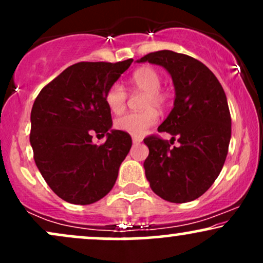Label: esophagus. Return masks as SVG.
I'll return each mask as SVG.
<instances>
[{"label":"esophagus","mask_w":263,"mask_h":263,"mask_svg":"<svg viewBox=\"0 0 263 263\" xmlns=\"http://www.w3.org/2000/svg\"><path fill=\"white\" fill-rule=\"evenodd\" d=\"M141 141L142 140L140 137H132V142H134V144H140Z\"/></svg>","instance_id":"1"}]
</instances>
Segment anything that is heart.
Returning a JSON list of instances; mask_svg holds the SVG:
<instances>
[{
	"mask_svg": "<svg viewBox=\"0 0 263 263\" xmlns=\"http://www.w3.org/2000/svg\"><path fill=\"white\" fill-rule=\"evenodd\" d=\"M162 77L156 69L143 66L137 69L129 78V87L132 92L144 93L142 99L141 112H129L119 117L115 121V126L120 131L126 132L135 137H141L158 120L157 110H162L167 105L168 95L161 89ZM127 91L121 84L115 83L108 87L105 100L108 108L114 114L122 112L127 102Z\"/></svg>",
	"mask_w": 263,
	"mask_h": 263,
	"instance_id": "heart-1",
	"label": "heart"
}]
</instances>
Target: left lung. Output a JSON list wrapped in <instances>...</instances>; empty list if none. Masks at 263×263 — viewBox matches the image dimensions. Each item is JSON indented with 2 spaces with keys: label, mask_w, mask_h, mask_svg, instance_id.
I'll return each instance as SVG.
<instances>
[{
  "label": "left lung",
  "mask_w": 263,
  "mask_h": 263,
  "mask_svg": "<svg viewBox=\"0 0 263 263\" xmlns=\"http://www.w3.org/2000/svg\"><path fill=\"white\" fill-rule=\"evenodd\" d=\"M168 70L176 87L174 107L158 127L144 138L149 155L143 163L149 186L171 203H186L204 194L222 170L231 137V116L221 84L213 71L186 54L158 50L144 55ZM177 138L180 144L172 147Z\"/></svg>",
  "instance_id": "obj_1"
}]
</instances>
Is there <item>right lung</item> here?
I'll return each instance as SVG.
<instances>
[{"label": "right lung", "mask_w": 263, "mask_h": 263, "mask_svg": "<svg viewBox=\"0 0 263 263\" xmlns=\"http://www.w3.org/2000/svg\"><path fill=\"white\" fill-rule=\"evenodd\" d=\"M134 59L80 62L66 68L38 93L31 112L33 158L50 189L71 204L100 200L112 189L132 146L112 126L105 96ZM106 134L98 146L92 135Z\"/></svg>", "instance_id": "1"}]
</instances>
